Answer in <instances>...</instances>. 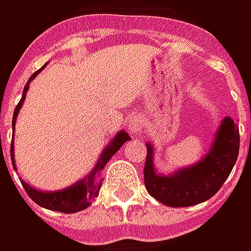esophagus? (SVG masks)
Here are the masks:
<instances>
[{
  "label": "esophagus",
  "instance_id": "34e87169",
  "mask_svg": "<svg viewBox=\"0 0 251 251\" xmlns=\"http://www.w3.org/2000/svg\"><path fill=\"white\" fill-rule=\"evenodd\" d=\"M143 127H144V120H143L141 116L135 114V116H132L131 119L128 120V128L134 134H138L140 135L143 132Z\"/></svg>",
  "mask_w": 251,
  "mask_h": 251
}]
</instances>
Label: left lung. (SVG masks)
<instances>
[{"label": "left lung", "instance_id": "left-lung-1", "mask_svg": "<svg viewBox=\"0 0 251 251\" xmlns=\"http://www.w3.org/2000/svg\"><path fill=\"white\" fill-rule=\"evenodd\" d=\"M239 127L226 117L206 157L191 168L181 169L171 176L158 175L152 162V145H147L144 183L148 194L171 207H186L210 199L230 175L239 157Z\"/></svg>", "mask_w": 251, "mask_h": 251}]
</instances>
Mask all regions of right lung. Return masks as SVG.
<instances>
[{
    "mask_svg": "<svg viewBox=\"0 0 251 251\" xmlns=\"http://www.w3.org/2000/svg\"><path fill=\"white\" fill-rule=\"evenodd\" d=\"M44 68H41L38 72H35L31 77H29L28 83L25 84L22 97H21L19 103L15 107V110H14L12 127H15L17 116H18L19 108H21L24 100H25V96H26L28 87H29V82L33 80V77H36V75L44 69ZM128 140H131V138H130V135L127 132L120 131L114 137V140L111 141V144L108 145L106 150L103 151L101 157L97 161V164H96L93 171L90 172V175L87 178L82 179L80 182H77V183L72 185L69 188H66V189L56 191V192H42V191H38V189L29 186L26 182L24 181H22V186H24V189L28 194V196L31 198L35 203H38L39 206L50 209V210H57V212H62V213H75V212L83 210V209H86V207L90 205V201L93 199V196H96V195L99 194V191H100V186L101 185H96V182H94L96 174L100 172L101 169L106 167L108 159L113 157L120 148H121V145L124 144L126 141H128ZM11 161H12V167L15 168V161H14V140L11 143Z\"/></svg>",
    "mask_w": 251,
    "mask_h": 251,
    "instance_id": "add662e5",
    "label": "right lung"
}]
</instances>
